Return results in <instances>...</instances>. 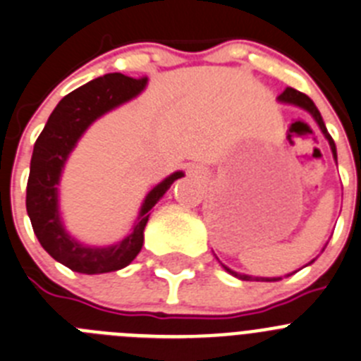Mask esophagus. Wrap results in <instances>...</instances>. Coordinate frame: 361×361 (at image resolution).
<instances>
[{
  "label": "esophagus",
  "mask_w": 361,
  "mask_h": 361,
  "mask_svg": "<svg viewBox=\"0 0 361 361\" xmlns=\"http://www.w3.org/2000/svg\"><path fill=\"white\" fill-rule=\"evenodd\" d=\"M192 169H194V167H192ZM194 173H196V171H194Z\"/></svg>",
  "instance_id": "obj_1"
}]
</instances>
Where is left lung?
<instances>
[{
    "label": "left lung",
    "instance_id": "obj_1",
    "mask_svg": "<svg viewBox=\"0 0 361 361\" xmlns=\"http://www.w3.org/2000/svg\"><path fill=\"white\" fill-rule=\"evenodd\" d=\"M279 102H284V104H293V106H298V108L302 109H306L307 113H310L311 116H313L314 120H317V124L318 128H320V131L324 133V136L327 138V142H329L331 145V151H333V158L336 160V145H334L333 138H331V135L327 133L326 129V124H324V120H322V115H320V111L317 109V106L313 104V100L310 99L307 95H304V93L297 92V90H293V87H286L284 92L279 95ZM313 262V261H311ZM223 268L228 271V274H232L233 277L237 279H241V281H266V282H274V281H281V277H250V275H241V274H237V271H233V269L226 268L225 264H223ZM288 277V275H286Z\"/></svg>",
    "mask_w": 361,
    "mask_h": 361
}]
</instances>
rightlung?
<instances>
[{"label":"right lung","instance_id":"right-lung-1","mask_svg":"<svg viewBox=\"0 0 361 361\" xmlns=\"http://www.w3.org/2000/svg\"><path fill=\"white\" fill-rule=\"evenodd\" d=\"M145 84L147 77L133 79L122 73H108L77 87L57 104L35 140L27 183V212L32 228L41 246L55 261L79 274H108L126 268L140 253L151 209L171 185L183 176V173L178 171L149 190L131 233L116 245L104 248L80 245L66 232L61 221L57 187L70 152L99 116L140 95Z\"/></svg>","mask_w":361,"mask_h":361}]
</instances>
